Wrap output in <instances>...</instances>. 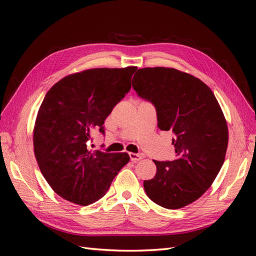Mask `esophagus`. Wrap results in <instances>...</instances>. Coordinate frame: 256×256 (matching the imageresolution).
Segmentation results:
<instances>
[{"label": "esophagus", "instance_id": "obj_1", "mask_svg": "<svg viewBox=\"0 0 256 256\" xmlns=\"http://www.w3.org/2000/svg\"><path fill=\"white\" fill-rule=\"evenodd\" d=\"M128 155H130V158H131V160L132 162H138V160H140L143 158V155L142 154H134V153H128Z\"/></svg>", "mask_w": 256, "mask_h": 256}]
</instances>
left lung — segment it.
Returning a JSON list of instances; mask_svg holds the SVG:
<instances>
[{"mask_svg":"<svg viewBox=\"0 0 256 256\" xmlns=\"http://www.w3.org/2000/svg\"><path fill=\"white\" fill-rule=\"evenodd\" d=\"M132 86L154 104L162 131L175 135L176 158L154 160L157 172L144 180L145 192L166 209L186 206L208 190L224 165L229 140L224 113L208 86L177 69H138Z\"/></svg>","mask_w":256,"mask_h":256,"instance_id":"1","label":"left lung"}]
</instances>
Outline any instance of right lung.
<instances>
[{"instance_id": "add662e5", "label": "right lung", "mask_w": 256, "mask_h": 256, "mask_svg": "<svg viewBox=\"0 0 256 256\" xmlns=\"http://www.w3.org/2000/svg\"><path fill=\"white\" fill-rule=\"evenodd\" d=\"M136 67L96 68L59 80L42 100L34 128V152L54 192L88 206L106 194L130 160L128 153L91 150V132L104 123L131 89Z\"/></svg>"}]
</instances>
